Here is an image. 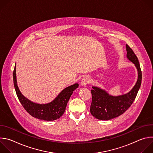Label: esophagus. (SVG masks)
Masks as SVG:
<instances>
[{"mask_svg": "<svg viewBox=\"0 0 153 153\" xmlns=\"http://www.w3.org/2000/svg\"><path fill=\"white\" fill-rule=\"evenodd\" d=\"M90 82V78L88 76L84 77L81 80V85L83 86H86L87 84H88Z\"/></svg>", "mask_w": 153, "mask_h": 153, "instance_id": "obj_1", "label": "esophagus"}]
</instances>
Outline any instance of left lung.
Masks as SVG:
<instances>
[{
    "instance_id": "left-lung-1",
    "label": "left lung",
    "mask_w": 153,
    "mask_h": 153,
    "mask_svg": "<svg viewBox=\"0 0 153 153\" xmlns=\"http://www.w3.org/2000/svg\"><path fill=\"white\" fill-rule=\"evenodd\" d=\"M126 57L133 63L137 70V80L133 88L128 93L112 96L99 87L93 86L91 90L92 102L90 106L91 114L96 119L108 120L122 114L133 103L142 82V71L138 59L132 49L126 45Z\"/></svg>"
}]
</instances>
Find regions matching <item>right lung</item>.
I'll return each instance as SVG.
<instances>
[{"label":"right lung","instance_id":"add662e5","mask_svg":"<svg viewBox=\"0 0 153 153\" xmlns=\"http://www.w3.org/2000/svg\"><path fill=\"white\" fill-rule=\"evenodd\" d=\"M16 65L13 71L14 88L17 97L25 110L33 117L47 121H53L60 118L64 113L67 103L73 91L78 88L79 84L74 83L63 89L51 102L45 104L34 103L25 97L17 86Z\"/></svg>","mask_w":153,"mask_h":153}]
</instances>
